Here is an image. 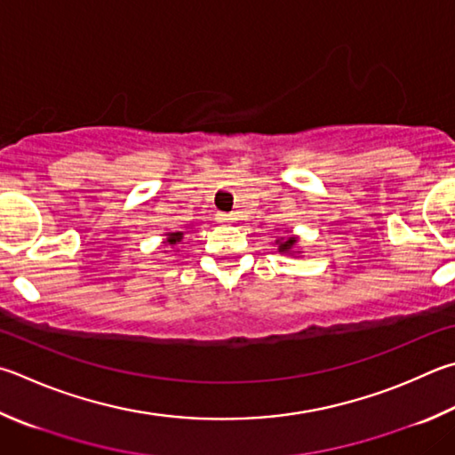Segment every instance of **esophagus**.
I'll return each mask as SVG.
<instances>
[{"label":"esophagus","mask_w":455,"mask_h":455,"mask_svg":"<svg viewBox=\"0 0 455 455\" xmlns=\"http://www.w3.org/2000/svg\"><path fill=\"white\" fill-rule=\"evenodd\" d=\"M220 220L228 222V225H230V222H235L236 219H235V214H220Z\"/></svg>","instance_id":"esophagus-1"}]
</instances>
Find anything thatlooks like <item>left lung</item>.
Wrapping results in <instances>:
<instances>
[{"mask_svg":"<svg viewBox=\"0 0 455 455\" xmlns=\"http://www.w3.org/2000/svg\"><path fill=\"white\" fill-rule=\"evenodd\" d=\"M278 244V252L280 254H302V251L299 249V236H292V235H286V236H278L276 243Z\"/></svg>","mask_w":455,"mask_h":455,"instance_id":"left-lung-1","label":"left lung"}]
</instances>
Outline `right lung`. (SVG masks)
Masks as SVG:
<instances>
[{
    "label": "right lung",
    "instance_id": "obj_1",
    "mask_svg": "<svg viewBox=\"0 0 455 455\" xmlns=\"http://www.w3.org/2000/svg\"><path fill=\"white\" fill-rule=\"evenodd\" d=\"M183 238H185L183 230H171V233H164L163 246H164V249H177V246L183 243ZM164 252H169V251H164Z\"/></svg>",
    "mask_w": 455,
    "mask_h": 455
}]
</instances>
